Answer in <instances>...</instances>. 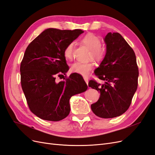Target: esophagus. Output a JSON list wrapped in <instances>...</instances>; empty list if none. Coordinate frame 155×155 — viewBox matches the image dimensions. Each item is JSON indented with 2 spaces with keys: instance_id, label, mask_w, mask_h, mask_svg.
I'll return each instance as SVG.
<instances>
[{
  "instance_id": "34e87169",
  "label": "esophagus",
  "mask_w": 155,
  "mask_h": 155,
  "mask_svg": "<svg viewBox=\"0 0 155 155\" xmlns=\"http://www.w3.org/2000/svg\"><path fill=\"white\" fill-rule=\"evenodd\" d=\"M83 78H84V80H85V81L86 82V83L87 84V85H88V78L87 77H84Z\"/></svg>"
}]
</instances>
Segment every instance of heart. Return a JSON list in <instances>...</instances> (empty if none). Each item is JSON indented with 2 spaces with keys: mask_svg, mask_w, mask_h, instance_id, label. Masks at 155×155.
<instances>
[{
  "mask_svg": "<svg viewBox=\"0 0 155 155\" xmlns=\"http://www.w3.org/2000/svg\"><path fill=\"white\" fill-rule=\"evenodd\" d=\"M81 42L90 49V58H92L96 61H101L105 58L106 50L101 44V39L97 35L92 33L84 35L81 39ZM74 43H70L64 50V57L68 59H72L73 56ZM94 67V63L92 61L86 63L76 62L73 63L70 67V70L73 73L78 74L83 76H87Z\"/></svg>",
  "mask_w": 155,
  "mask_h": 155,
  "instance_id": "heart-1",
  "label": "heart"
}]
</instances>
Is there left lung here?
Here are the masks:
<instances>
[{
    "label": "left lung",
    "instance_id": "1",
    "mask_svg": "<svg viewBox=\"0 0 155 155\" xmlns=\"http://www.w3.org/2000/svg\"><path fill=\"white\" fill-rule=\"evenodd\" d=\"M107 52L95 75L105 83L94 79L88 86L100 93L91 109L97 116L112 118L124 114L129 108L138 87V67L133 48L119 33H108L105 37Z\"/></svg>",
    "mask_w": 155,
    "mask_h": 155
}]
</instances>
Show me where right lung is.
I'll list each match as a JSON object with an SVG mask.
<instances>
[{"label": "right lung", "mask_w": 155, "mask_h": 155, "mask_svg": "<svg viewBox=\"0 0 155 155\" xmlns=\"http://www.w3.org/2000/svg\"><path fill=\"white\" fill-rule=\"evenodd\" d=\"M83 33L81 30L48 28L33 40L26 49L20 67L21 83L28 105L42 120L57 121L69 114V100L85 92L87 85L80 75L64 76L68 67L64 55L65 47Z\"/></svg>", "instance_id": "obj_1"}]
</instances>
